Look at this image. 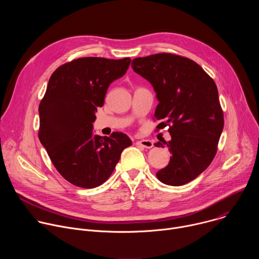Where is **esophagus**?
I'll list each match as a JSON object with an SVG mask.
<instances>
[{
  "instance_id": "1",
  "label": "esophagus",
  "mask_w": 259,
  "mask_h": 259,
  "mask_svg": "<svg viewBox=\"0 0 259 259\" xmlns=\"http://www.w3.org/2000/svg\"><path fill=\"white\" fill-rule=\"evenodd\" d=\"M137 145H140V146H143L145 147V149H152V147L154 146V142L152 140H149V139H141V140H138L136 142Z\"/></svg>"
}]
</instances>
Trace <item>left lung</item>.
Segmentation results:
<instances>
[{"label": "left lung", "mask_w": 259, "mask_h": 259, "mask_svg": "<svg viewBox=\"0 0 259 259\" xmlns=\"http://www.w3.org/2000/svg\"><path fill=\"white\" fill-rule=\"evenodd\" d=\"M131 66L156 92L155 117L165 121L158 128L169 125L171 140L155 145L168 147L172 156L157 177L167 186H183L198 177L217 152L224 129L217 87L198 63L170 53L135 58Z\"/></svg>", "instance_id": "8db88e82"}]
</instances>
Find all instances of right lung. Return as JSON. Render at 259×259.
Returning a JSON list of instances; mask_svg holds the SVG:
<instances>
[{
	"instance_id": "1",
	"label": "right lung",
	"mask_w": 259,
	"mask_h": 259,
	"mask_svg": "<svg viewBox=\"0 0 259 259\" xmlns=\"http://www.w3.org/2000/svg\"><path fill=\"white\" fill-rule=\"evenodd\" d=\"M130 62L129 57H83L59 66L50 77L39 106V138L57 171L73 186H100L132 144L122 132L110 137L93 132L107 88L125 75Z\"/></svg>"
}]
</instances>
